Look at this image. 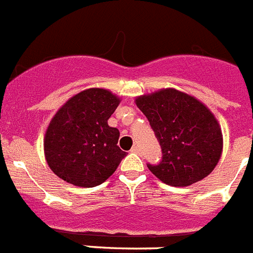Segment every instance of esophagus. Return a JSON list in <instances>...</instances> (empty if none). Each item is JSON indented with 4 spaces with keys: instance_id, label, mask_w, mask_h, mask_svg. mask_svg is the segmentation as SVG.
Segmentation results:
<instances>
[{
    "instance_id": "1",
    "label": "esophagus",
    "mask_w": 253,
    "mask_h": 253,
    "mask_svg": "<svg viewBox=\"0 0 253 253\" xmlns=\"http://www.w3.org/2000/svg\"><path fill=\"white\" fill-rule=\"evenodd\" d=\"M130 151L133 152V153H139V152H140V148H139V146H134L133 148L130 149Z\"/></svg>"
}]
</instances>
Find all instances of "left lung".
Segmentation results:
<instances>
[{
	"label": "left lung",
	"instance_id": "8db88e82",
	"mask_svg": "<svg viewBox=\"0 0 253 253\" xmlns=\"http://www.w3.org/2000/svg\"><path fill=\"white\" fill-rule=\"evenodd\" d=\"M135 104L162 148L160 165H147L156 177L171 186H189L215 169L223 151L222 129L202 101L175 88H162L138 96Z\"/></svg>",
	"mask_w": 253,
	"mask_h": 253
}]
</instances>
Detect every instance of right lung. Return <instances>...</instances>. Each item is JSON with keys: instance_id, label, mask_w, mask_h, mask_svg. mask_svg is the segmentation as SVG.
Segmentation results:
<instances>
[{"instance_id": "right-lung-1", "label": "right lung", "mask_w": 253, "mask_h": 253, "mask_svg": "<svg viewBox=\"0 0 253 253\" xmlns=\"http://www.w3.org/2000/svg\"><path fill=\"white\" fill-rule=\"evenodd\" d=\"M120 97L105 88H87L55 113L44 137L50 169L80 187H93L113 175L126 152L118 147L119 130L107 120Z\"/></svg>"}]
</instances>
